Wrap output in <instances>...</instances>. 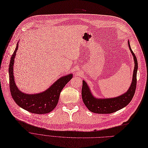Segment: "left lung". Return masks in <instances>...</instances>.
I'll return each mask as SVG.
<instances>
[{
  "instance_id": "obj_1",
  "label": "left lung",
  "mask_w": 148,
  "mask_h": 148,
  "mask_svg": "<svg viewBox=\"0 0 148 148\" xmlns=\"http://www.w3.org/2000/svg\"><path fill=\"white\" fill-rule=\"evenodd\" d=\"M128 42L135 64L132 75V81L129 89L126 93L118 97L107 99H98L93 96L87 82L83 81L82 87V100L84 103L90 111L97 114H110L124 108L132 100L136 88L138 62L136 55L131 48L129 41Z\"/></svg>"
}]
</instances>
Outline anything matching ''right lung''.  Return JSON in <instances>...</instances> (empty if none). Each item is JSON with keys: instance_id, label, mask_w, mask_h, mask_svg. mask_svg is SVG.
I'll return each instance as SVG.
<instances>
[{"instance_id": "right-lung-1", "label": "right lung", "mask_w": 148, "mask_h": 148, "mask_svg": "<svg viewBox=\"0 0 148 148\" xmlns=\"http://www.w3.org/2000/svg\"><path fill=\"white\" fill-rule=\"evenodd\" d=\"M18 44L12 55L9 66L10 88L12 99L21 108L34 114H46L57 106L61 91L66 84L72 78L73 75L62 76L46 90L40 93L26 94L22 92L16 85L14 78L13 66Z\"/></svg>"}]
</instances>
